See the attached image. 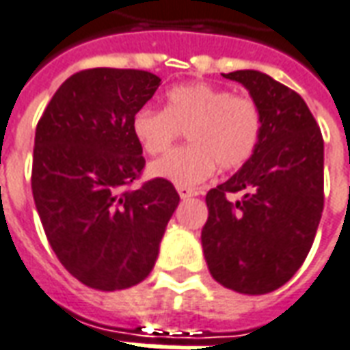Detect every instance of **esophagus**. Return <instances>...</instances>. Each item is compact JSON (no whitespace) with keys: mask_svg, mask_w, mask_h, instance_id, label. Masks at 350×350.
Masks as SVG:
<instances>
[{"mask_svg":"<svg viewBox=\"0 0 350 350\" xmlns=\"http://www.w3.org/2000/svg\"><path fill=\"white\" fill-rule=\"evenodd\" d=\"M177 192H179L180 200H188V198H194V196H198V190H194V188H187V187H177Z\"/></svg>","mask_w":350,"mask_h":350,"instance_id":"obj_1","label":"esophagus"}]
</instances>
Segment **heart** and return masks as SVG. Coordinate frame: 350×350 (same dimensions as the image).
<instances>
[{"instance_id":"1","label":"heart","mask_w":350,"mask_h":350,"mask_svg":"<svg viewBox=\"0 0 350 350\" xmlns=\"http://www.w3.org/2000/svg\"><path fill=\"white\" fill-rule=\"evenodd\" d=\"M190 147L173 150L150 165V175L177 187H196L217 170L234 171L249 162L258 148L262 113L249 96L209 83L173 86L165 107L139 109L131 118V133L150 156L165 152L179 130H187Z\"/></svg>"}]
</instances>
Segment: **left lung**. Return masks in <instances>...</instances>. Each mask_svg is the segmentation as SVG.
I'll list each match as a JSON object with an SVG mask.
<instances>
[{
	"label": "left lung",
	"mask_w": 350,
	"mask_h": 350,
	"mask_svg": "<svg viewBox=\"0 0 350 350\" xmlns=\"http://www.w3.org/2000/svg\"><path fill=\"white\" fill-rule=\"evenodd\" d=\"M222 75L243 84L262 113L258 148L205 196L203 256L213 279L241 294H267L307 258L324 207V141L301 96L266 73ZM243 191L230 202L226 194Z\"/></svg>",
	"instance_id": "8db88e82"
}]
</instances>
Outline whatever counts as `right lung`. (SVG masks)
<instances>
[{"instance_id":"obj_1","label":"right lung","mask_w":350,"mask_h":350,"mask_svg":"<svg viewBox=\"0 0 350 350\" xmlns=\"http://www.w3.org/2000/svg\"><path fill=\"white\" fill-rule=\"evenodd\" d=\"M160 81L139 69H86L62 84L37 124V213L62 266L90 288L113 292L147 279L179 205L170 180L126 190L145 167L131 118Z\"/></svg>"}]
</instances>
